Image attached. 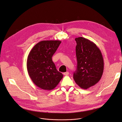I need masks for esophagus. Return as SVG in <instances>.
I'll list each match as a JSON object with an SVG mask.
<instances>
[{"instance_id":"1","label":"esophagus","mask_w":122,"mask_h":122,"mask_svg":"<svg viewBox=\"0 0 122 122\" xmlns=\"http://www.w3.org/2000/svg\"><path fill=\"white\" fill-rule=\"evenodd\" d=\"M69 73L68 72H66L64 73H63V75H64V76H68V75H69Z\"/></svg>"}]
</instances>
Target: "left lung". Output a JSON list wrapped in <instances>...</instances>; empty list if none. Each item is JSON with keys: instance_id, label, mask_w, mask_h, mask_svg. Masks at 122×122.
Instances as JSON below:
<instances>
[{"instance_id": "left-lung-1", "label": "left lung", "mask_w": 122, "mask_h": 122, "mask_svg": "<svg viewBox=\"0 0 122 122\" xmlns=\"http://www.w3.org/2000/svg\"><path fill=\"white\" fill-rule=\"evenodd\" d=\"M75 40L77 64L73 78L78 86L86 90L101 79L104 71L103 58L100 50L93 42L81 37Z\"/></svg>"}]
</instances>
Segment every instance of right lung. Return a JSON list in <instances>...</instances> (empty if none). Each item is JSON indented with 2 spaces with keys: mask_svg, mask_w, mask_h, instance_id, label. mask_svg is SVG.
Returning <instances> with one entry per match:
<instances>
[{
  "mask_svg": "<svg viewBox=\"0 0 122 122\" xmlns=\"http://www.w3.org/2000/svg\"><path fill=\"white\" fill-rule=\"evenodd\" d=\"M61 42L59 40L42 41L34 46L28 56V74L34 84L41 89L53 90L63 77L52 60Z\"/></svg>",
  "mask_w": 122,
  "mask_h": 122,
  "instance_id": "obj_1",
  "label": "right lung"
}]
</instances>
